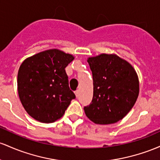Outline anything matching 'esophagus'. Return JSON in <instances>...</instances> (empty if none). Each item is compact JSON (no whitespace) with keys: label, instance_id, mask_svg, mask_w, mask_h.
I'll use <instances>...</instances> for the list:
<instances>
[{"label":"esophagus","instance_id":"1","mask_svg":"<svg viewBox=\"0 0 160 160\" xmlns=\"http://www.w3.org/2000/svg\"><path fill=\"white\" fill-rule=\"evenodd\" d=\"M75 96H76L77 98H78V95H79V91H78V90H77V91H75Z\"/></svg>","mask_w":160,"mask_h":160}]
</instances>
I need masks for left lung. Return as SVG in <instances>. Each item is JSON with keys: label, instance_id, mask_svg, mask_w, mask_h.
Segmentation results:
<instances>
[{"label": "left lung", "instance_id": "obj_1", "mask_svg": "<svg viewBox=\"0 0 160 160\" xmlns=\"http://www.w3.org/2000/svg\"><path fill=\"white\" fill-rule=\"evenodd\" d=\"M92 72L94 94L84 107L90 120L108 125L122 119L139 94L137 73L131 64L115 54H102L88 60Z\"/></svg>", "mask_w": 160, "mask_h": 160}]
</instances>
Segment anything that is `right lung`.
Listing matches in <instances>:
<instances>
[{
	"label": "right lung",
	"instance_id": "right-lung-1",
	"mask_svg": "<svg viewBox=\"0 0 160 160\" xmlns=\"http://www.w3.org/2000/svg\"><path fill=\"white\" fill-rule=\"evenodd\" d=\"M73 60L72 55L52 49L23 61L18 72V94L32 118L51 123L63 116L75 98L65 70Z\"/></svg>",
	"mask_w": 160,
	"mask_h": 160
}]
</instances>
